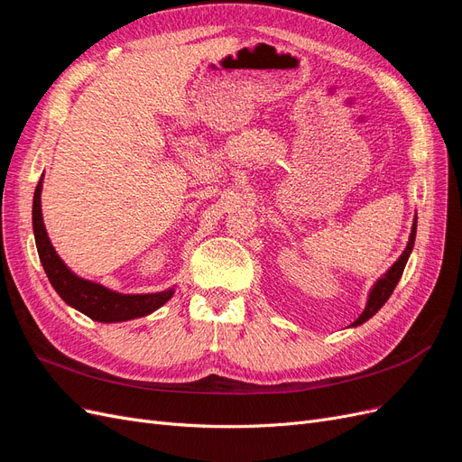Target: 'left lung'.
<instances>
[{
	"instance_id": "obj_1",
	"label": "left lung",
	"mask_w": 462,
	"mask_h": 462,
	"mask_svg": "<svg viewBox=\"0 0 462 462\" xmlns=\"http://www.w3.org/2000/svg\"><path fill=\"white\" fill-rule=\"evenodd\" d=\"M416 221H418V217L414 216L407 248L402 250V254L399 256V260H397L393 265H391V268L374 283V287L370 289V295H368L365 310H362V314H360L348 328H356V326L365 324V321H368V319L387 302V299L391 297V292L395 291V287H397V283H399V279H401V275H402L404 265H407V260H409V256H411V253H412L414 239H416Z\"/></svg>"
}]
</instances>
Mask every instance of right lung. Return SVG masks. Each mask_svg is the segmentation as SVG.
I'll return each instance as SVG.
<instances>
[{
    "label": "right lung",
    "mask_w": 462,
    "mask_h": 462,
    "mask_svg": "<svg viewBox=\"0 0 462 462\" xmlns=\"http://www.w3.org/2000/svg\"><path fill=\"white\" fill-rule=\"evenodd\" d=\"M42 180H44V175L40 179L32 200V229L36 248L51 287L69 306H73L75 310L94 321L116 324V321L148 316L153 310L162 309L173 297L175 287L160 292H144V295H123V292L111 291L71 272V268L55 253L44 226V217H42Z\"/></svg>",
    "instance_id": "obj_1"
}]
</instances>
